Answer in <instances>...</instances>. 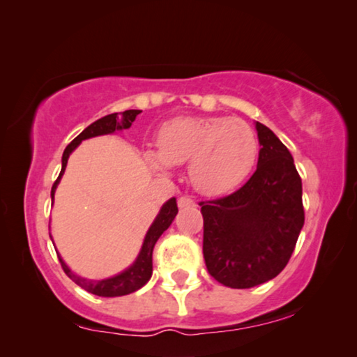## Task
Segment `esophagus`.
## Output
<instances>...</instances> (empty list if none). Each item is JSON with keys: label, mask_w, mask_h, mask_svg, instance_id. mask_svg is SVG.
<instances>
[{"label": "esophagus", "mask_w": 357, "mask_h": 357, "mask_svg": "<svg viewBox=\"0 0 357 357\" xmlns=\"http://www.w3.org/2000/svg\"><path fill=\"white\" fill-rule=\"evenodd\" d=\"M178 207H179V208H184V207H197V204H195L194 199L188 197V195H183V197L178 199Z\"/></svg>", "instance_id": "1"}]
</instances>
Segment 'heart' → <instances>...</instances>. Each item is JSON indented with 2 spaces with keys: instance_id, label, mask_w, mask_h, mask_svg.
Wrapping results in <instances>:
<instances>
[{
  "instance_id": "obj_1",
  "label": "heart",
  "mask_w": 357,
  "mask_h": 357,
  "mask_svg": "<svg viewBox=\"0 0 357 357\" xmlns=\"http://www.w3.org/2000/svg\"><path fill=\"white\" fill-rule=\"evenodd\" d=\"M158 152L149 150L147 162L168 172L189 162V179L199 192L227 194L252 172L259 155L254 129L228 116H183L162 124L157 132Z\"/></svg>"
}]
</instances>
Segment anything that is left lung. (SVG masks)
I'll return each instance as SVG.
<instances>
[{
  "label": "left lung",
  "mask_w": 357,
  "mask_h": 357,
  "mask_svg": "<svg viewBox=\"0 0 357 357\" xmlns=\"http://www.w3.org/2000/svg\"><path fill=\"white\" fill-rule=\"evenodd\" d=\"M257 169L227 197L200 202L204 259L208 273L225 286L252 288L286 267L304 227L303 183L286 145L255 123Z\"/></svg>",
  "instance_id": "8db88e82"
}]
</instances>
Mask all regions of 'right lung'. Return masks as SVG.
I'll list each match as a JSON object with an SVG mask.
<instances>
[{
    "label": "right lung",
    "mask_w": 357,
    "mask_h": 357,
    "mask_svg": "<svg viewBox=\"0 0 357 357\" xmlns=\"http://www.w3.org/2000/svg\"><path fill=\"white\" fill-rule=\"evenodd\" d=\"M139 113H140V109H126V112H123L121 114H118V113L107 114V116L100 118L95 123L90 124L89 128H85L82 132H80L77 137L74 139L66 149H64L63 168H61V173H59L58 179L54 181V184L52 188V200L54 197V190H56L59 179H61L64 169H66L68 158H69V155H71L73 150L76 149L77 145L85 139L95 137V135L112 134V132H114V130L129 129L130 124L134 123V119ZM176 213H178V204H176V199L173 197L163 205L162 210H160V213L157 215V218H155V222L152 223V227L149 228L147 234H145L142 249H140L135 262L130 265L129 268L124 270L123 273L116 275V277H112L107 280H98V281L80 278L68 268V265L64 264V260L58 255L64 273H66L68 277L74 281V283L79 284L80 288H84L85 291H89V293H92V294L102 296V298H116V296H126V294L134 293V291L142 288V286L150 280V277H152V252H153L155 243H157L160 236L163 234V231L168 229V227L172 225L174 217H176ZM50 238H52V236H50Z\"/></svg>",
    "instance_id": "add662e5"
}]
</instances>
